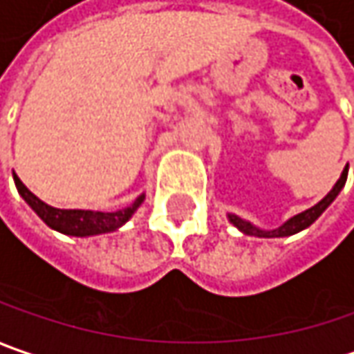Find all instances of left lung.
Wrapping results in <instances>:
<instances>
[{"instance_id":"left-lung-1","label":"left lung","mask_w":354,"mask_h":354,"mask_svg":"<svg viewBox=\"0 0 354 354\" xmlns=\"http://www.w3.org/2000/svg\"><path fill=\"white\" fill-rule=\"evenodd\" d=\"M346 174H348V164L345 166V170H343L341 178H339V180L335 182V186L330 188V192L327 194L321 202H317L313 207H309V209L301 212V214H297V216L289 218L287 222H283L279 227H275V230H261V227H257V225H254L252 222H248V220H241V218L236 216V214H227V220H230V223H234L241 234H245V236H254V238H287V236L299 234V232H303L305 227H309L311 223L315 222L317 218H319V216H321V214H323V212L333 204V200L341 194V190L345 188Z\"/></svg>"}]
</instances>
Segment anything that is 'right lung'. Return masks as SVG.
<instances>
[{"instance_id": "right-lung-1", "label": "right lung", "mask_w": 354, "mask_h": 354, "mask_svg": "<svg viewBox=\"0 0 354 354\" xmlns=\"http://www.w3.org/2000/svg\"><path fill=\"white\" fill-rule=\"evenodd\" d=\"M13 182L17 186V192L29 204V207L37 214L43 222L55 232H61L65 236L75 238H88L99 234H111L132 218V214L145 202V194H140L131 206L116 209V212H95V209H61L45 204L31 192L17 174H13Z\"/></svg>"}]
</instances>
